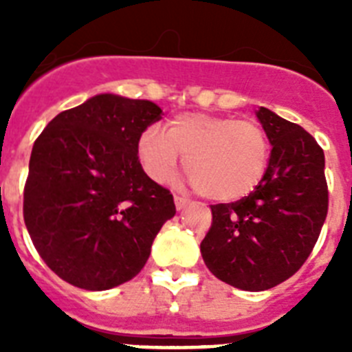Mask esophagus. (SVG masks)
Returning <instances> with one entry per match:
<instances>
[{
    "instance_id": "obj_1",
    "label": "esophagus",
    "mask_w": 352,
    "mask_h": 352,
    "mask_svg": "<svg viewBox=\"0 0 352 352\" xmlns=\"http://www.w3.org/2000/svg\"><path fill=\"white\" fill-rule=\"evenodd\" d=\"M174 204H176V208H178V210H185V208L190 204V201L185 197H182V195H174Z\"/></svg>"
}]
</instances>
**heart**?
I'll list each match as a JSON object with an SVG mask.
<instances>
[{
    "label": "heart",
    "mask_w": 352,
    "mask_h": 352,
    "mask_svg": "<svg viewBox=\"0 0 352 352\" xmlns=\"http://www.w3.org/2000/svg\"><path fill=\"white\" fill-rule=\"evenodd\" d=\"M179 153L195 190L217 203H234L259 185L272 144L257 121L204 113L179 114L167 132L149 126L139 139V160L153 182L173 178Z\"/></svg>",
    "instance_id": "heart-1"
}]
</instances>
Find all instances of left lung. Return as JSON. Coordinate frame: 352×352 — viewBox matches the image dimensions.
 <instances>
[{
    "label": "left lung",
    "mask_w": 352,
    "mask_h": 352,
    "mask_svg": "<svg viewBox=\"0 0 352 352\" xmlns=\"http://www.w3.org/2000/svg\"><path fill=\"white\" fill-rule=\"evenodd\" d=\"M272 142L263 179L236 203L213 204L201 254L217 278L243 291H266L309 259L328 214L324 151L307 130L261 107Z\"/></svg>",
    "instance_id": "8db88e82"
}]
</instances>
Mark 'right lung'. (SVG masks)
<instances>
[{"label": "right lung", "mask_w": 352, "mask_h": 352, "mask_svg": "<svg viewBox=\"0 0 352 352\" xmlns=\"http://www.w3.org/2000/svg\"><path fill=\"white\" fill-rule=\"evenodd\" d=\"M158 120L153 102L96 95L36 138L24 223L43 263L68 284L105 291L129 282L176 213L173 194L139 162V139Z\"/></svg>", "instance_id": "add662e5"}]
</instances>
